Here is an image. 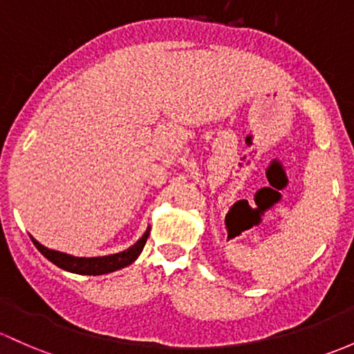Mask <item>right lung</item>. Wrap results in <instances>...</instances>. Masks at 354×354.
I'll use <instances>...</instances> for the list:
<instances>
[{"label": "right lung", "instance_id": "obj_1", "mask_svg": "<svg viewBox=\"0 0 354 354\" xmlns=\"http://www.w3.org/2000/svg\"><path fill=\"white\" fill-rule=\"evenodd\" d=\"M147 237L149 229L144 232V236L140 237L136 244L130 245L125 251L110 256H96V258H77V256H71L66 254V252H59L54 251V249L46 248V245H42L39 241L33 239V237L32 241L33 244H35V248L39 249L50 263H54L55 266L62 268V270L66 271H71V273L93 274V277H96V274H106L111 273V271L122 270V268L132 265V263L139 258L140 252H142Z\"/></svg>", "mask_w": 354, "mask_h": 354}]
</instances>
